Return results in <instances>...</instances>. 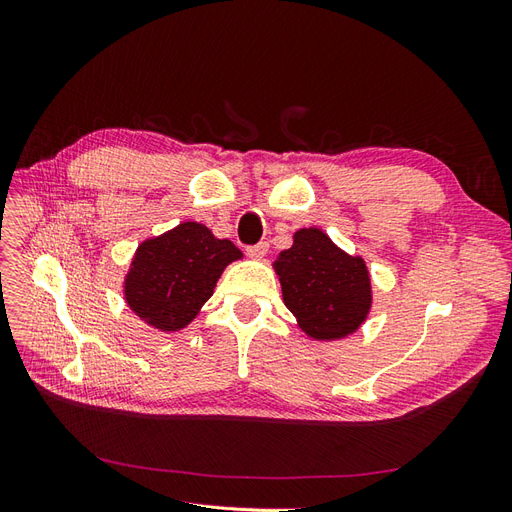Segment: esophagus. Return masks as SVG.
<instances>
[{
    "mask_svg": "<svg viewBox=\"0 0 512 512\" xmlns=\"http://www.w3.org/2000/svg\"><path fill=\"white\" fill-rule=\"evenodd\" d=\"M267 252H269V243H267V241H260V243H256V245H247V247H245V254L250 256V258H256V260L265 258Z\"/></svg>",
    "mask_w": 512,
    "mask_h": 512,
    "instance_id": "34e87169",
    "label": "esophagus"
}]
</instances>
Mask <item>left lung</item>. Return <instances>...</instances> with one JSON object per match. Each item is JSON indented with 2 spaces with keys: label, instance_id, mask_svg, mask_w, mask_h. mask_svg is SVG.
<instances>
[{
  "label": "left lung",
  "instance_id": "1",
  "mask_svg": "<svg viewBox=\"0 0 512 512\" xmlns=\"http://www.w3.org/2000/svg\"><path fill=\"white\" fill-rule=\"evenodd\" d=\"M273 267L286 307L309 337L339 339L361 327L371 305L365 262L344 254L322 230H299Z\"/></svg>",
  "mask_w": 512,
  "mask_h": 512
}]
</instances>
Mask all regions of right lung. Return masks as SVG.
<instances>
[{
  "instance_id": "obj_1",
  "label": "right lung",
  "mask_w": 512,
  "mask_h": 512,
  "mask_svg": "<svg viewBox=\"0 0 512 512\" xmlns=\"http://www.w3.org/2000/svg\"><path fill=\"white\" fill-rule=\"evenodd\" d=\"M237 258L241 250L235 243L215 239L203 224L183 222L138 247L126 277V301L151 327L183 329Z\"/></svg>"
}]
</instances>
